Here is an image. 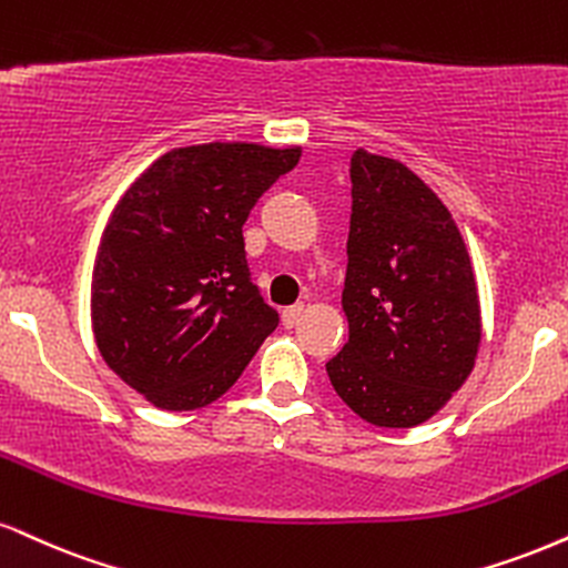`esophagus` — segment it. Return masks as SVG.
<instances>
[{
	"mask_svg": "<svg viewBox=\"0 0 568 568\" xmlns=\"http://www.w3.org/2000/svg\"><path fill=\"white\" fill-rule=\"evenodd\" d=\"M303 316H305V305H292L282 313V321H284L286 328H292V326H297L300 321H303Z\"/></svg>",
	"mask_w": 568,
	"mask_h": 568,
	"instance_id": "obj_1",
	"label": "esophagus"
}]
</instances>
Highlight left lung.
<instances>
[{
    "label": "left lung",
    "mask_w": 568,
    "mask_h": 568,
    "mask_svg": "<svg viewBox=\"0 0 568 568\" xmlns=\"http://www.w3.org/2000/svg\"><path fill=\"white\" fill-rule=\"evenodd\" d=\"M349 179V339L326 374L366 424L413 429L450 403L477 363V276L450 210L408 165L358 150Z\"/></svg>",
    "instance_id": "obj_1"
}]
</instances>
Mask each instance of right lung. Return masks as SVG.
I'll use <instances>...</instances> for the list:
<instances>
[{
  "instance_id": "add662e5",
  "label": "right lung",
  "mask_w": 568,
  "mask_h": 568,
  "mask_svg": "<svg viewBox=\"0 0 568 568\" xmlns=\"http://www.w3.org/2000/svg\"><path fill=\"white\" fill-rule=\"evenodd\" d=\"M300 152L176 146L110 213L91 271V328L104 363L155 408L219 400L278 326L250 282L242 226Z\"/></svg>"
}]
</instances>
